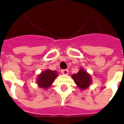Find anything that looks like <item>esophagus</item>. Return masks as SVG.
<instances>
[{
	"instance_id": "esophagus-1",
	"label": "esophagus",
	"mask_w": 124,
	"mask_h": 124,
	"mask_svg": "<svg viewBox=\"0 0 124 124\" xmlns=\"http://www.w3.org/2000/svg\"><path fill=\"white\" fill-rule=\"evenodd\" d=\"M61 72L63 74H65V75H67L68 74V73H69V70H67V69H63L61 70Z\"/></svg>"
}]
</instances>
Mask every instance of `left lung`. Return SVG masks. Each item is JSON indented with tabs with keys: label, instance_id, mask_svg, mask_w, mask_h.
Returning a JSON list of instances; mask_svg holds the SVG:
<instances>
[{
	"label": "left lung",
	"instance_id": "obj_1",
	"mask_svg": "<svg viewBox=\"0 0 124 124\" xmlns=\"http://www.w3.org/2000/svg\"><path fill=\"white\" fill-rule=\"evenodd\" d=\"M75 83L81 90L87 89L90 86L92 81V78L89 73L81 68L77 74L72 75Z\"/></svg>",
	"mask_w": 124,
	"mask_h": 124
}]
</instances>
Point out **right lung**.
<instances>
[{
  "label": "right lung",
  "instance_id": "obj_1",
  "mask_svg": "<svg viewBox=\"0 0 124 124\" xmlns=\"http://www.w3.org/2000/svg\"><path fill=\"white\" fill-rule=\"evenodd\" d=\"M57 71L46 70L38 75L37 78V83L39 87L46 89L50 87L54 83L55 79L57 77Z\"/></svg>",
  "mask_w": 124,
  "mask_h": 124
}]
</instances>
